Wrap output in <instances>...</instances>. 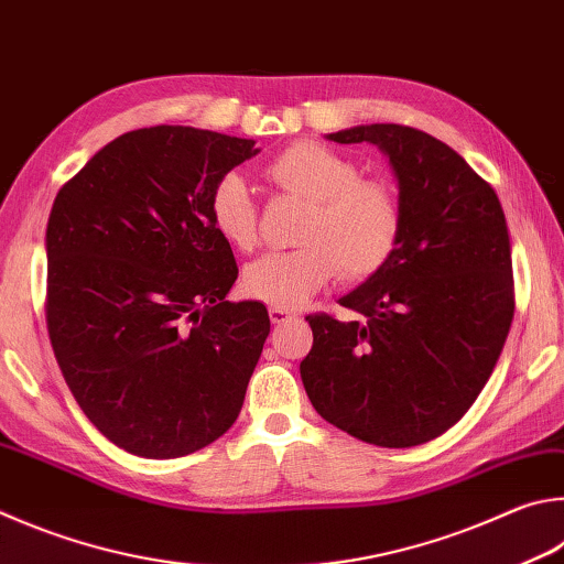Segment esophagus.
Returning a JSON list of instances; mask_svg holds the SVG:
<instances>
[{
  "instance_id": "1",
  "label": "esophagus",
  "mask_w": 564,
  "mask_h": 564,
  "mask_svg": "<svg viewBox=\"0 0 564 564\" xmlns=\"http://www.w3.org/2000/svg\"><path fill=\"white\" fill-rule=\"evenodd\" d=\"M269 317H271V323H283V321H289V317H295V313L289 308H273L271 305Z\"/></svg>"
}]
</instances>
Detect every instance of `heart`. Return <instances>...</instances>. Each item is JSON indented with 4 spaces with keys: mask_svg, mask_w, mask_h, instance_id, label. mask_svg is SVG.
<instances>
[{
    "mask_svg": "<svg viewBox=\"0 0 564 564\" xmlns=\"http://www.w3.org/2000/svg\"><path fill=\"white\" fill-rule=\"evenodd\" d=\"M263 177L308 204L293 251L263 253L243 269V291L273 308H301L337 273L365 281L392 259L402 237V204L387 180L360 177L350 158L315 140H299L273 155ZM209 214L224 241L241 251L256 243V207L237 172L212 192Z\"/></svg>",
    "mask_w": 564,
    "mask_h": 564,
    "instance_id": "obj_1",
    "label": "heart"
}]
</instances>
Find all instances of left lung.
Here are the masks:
<instances>
[{"label":"left lung","instance_id":"1","mask_svg":"<svg viewBox=\"0 0 564 564\" xmlns=\"http://www.w3.org/2000/svg\"><path fill=\"white\" fill-rule=\"evenodd\" d=\"M389 158L402 237L380 271L340 299L352 321L308 315L303 387L325 422L406 448L476 402L513 323V259L498 194L446 142L394 122L330 132Z\"/></svg>","mask_w":564,"mask_h":564}]
</instances>
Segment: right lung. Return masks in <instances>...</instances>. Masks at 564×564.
<instances>
[{"mask_svg":"<svg viewBox=\"0 0 564 564\" xmlns=\"http://www.w3.org/2000/svg\"><path fill=\"white\" fill-rule=\"evenodd\" d=\"M253 155L247 138L140 128L98 150L51 207V345L84 414L130 454L199 452L241 412L271 321L259 301H227L239 269L209 199Z\"/></svg>","mask_w":564,"mask_h":564,"instance_id":"right-lung-1","label":"right lung"}]
</instances>
